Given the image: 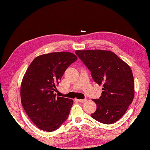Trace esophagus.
<instances>
[{
  "label": "esophagus",
  "mask_w": 150,
  "mask_h": 150,
  "mask_svg": "<svg viewBox=\"0 0 150 150\" xmlns=\"http://www.w3.org/2000/svg\"><path fill=\"white\" fill-rule=\"evenodd\" d=\"M78 100V102H81V103H84V102H86V99H83V100Z\"/></svg>",
  "instance_id": "esophagus-1"
}]
</instances>
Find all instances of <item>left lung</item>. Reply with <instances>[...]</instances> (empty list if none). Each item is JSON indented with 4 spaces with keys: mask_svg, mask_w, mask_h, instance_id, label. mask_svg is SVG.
I'll use <instances>...</instances> for the list:
<instances>
[{
    "mask_svg": "<svg viewBox=\"0 0 150 150\" xmlns=\"http://www.w3.org/2000/svg\"><path fill=\"white\" fill-rule=\"evenodd\" d=\"M75 54L91 71L92 77L103 91L93 99L97 108L91 116L103 124L120 119L132 102L134 82L132 70L115 53L108 50H76Z\"/></svg>",
    "mask_w": 150,
    "mask_h": 150,
    "instance_id": "1",
    "label": "left lung"
}]
</instances>
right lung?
I'll return each instance as SVG.
<instances>
[{
    "mask_svg": "<svg viewBox=\"0 0 150 150\" xmlns=\"http://www.w3.org/2000/svg\"><path fill=\"white\" fill-rule=\"evenodd\" d=\"M77 59L68 52L43 54L29 65L21 84L24 110L39 129L52 132L66 121L73 101L56 96V85L67 68Z\"/></svg>",
    "mask_w": 150,
    "mask_h": 150,
    "instance_id": "right-lung-1",
    "label": "right lung"
}]
</instances>
